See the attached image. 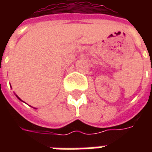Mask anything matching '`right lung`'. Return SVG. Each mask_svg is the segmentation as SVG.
Returning a JSON list of instances; mask_svg holds the SVG:
<instances>
[{
	"label": "right lung",
	"mask_w": 152,
	"mask_h": 152,
	"mask_svg": "<svg viewBox=\"0 0 152 152\" xmlns=\"http://www.w3.org/2000/svg\"><path fill=\"white\" fill-rule=\"evenodd\" d=\"M15 95H16V94H15ZM16 97H17V98H18V99H19V100H20V101H22L21 99H20V98H19V97H18V95H16Z\"/></svg>",
	"instance_id": "obj_1"
}]
</instances>
